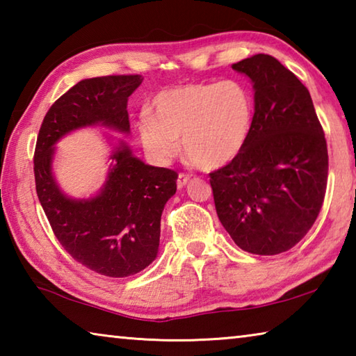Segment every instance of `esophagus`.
<instances>
[{
    "instance_id": "1",
    "label": "esophagus",
    "mask_w": 356,
    "mask_h": 356,
    "mask_svg": "<svg viewBox=\"0 0 356 356\" xmlns=\"http://www.w3.org/2000/svg\"><path fill=\"white\" fill-rule=\"evenodd\" d=\"M188 180H190V176L188 174H184V172H180L179 174V177H177V188H184V186L188 184Z\"/></svg>"
}]
</instances>
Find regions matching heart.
<instances>
[{
  "label": "heart",
  "instance_id": "b5f03b06",
  "mask_svg": "<svg viewBox=\"0 0 356 356\" xmlns=\"http://www.w3.org/2000/svg\"><path fill=\"white\" fill-rule=\"evenodd\" d=\"M254 114V95L243 81L184 84L155 95L138 120V136L156 165H170L182 140L193 163L218 170L242 154Z\"/></svg>",
  "mask_w": 356,
  "mask_h": 356
}]
</instances>
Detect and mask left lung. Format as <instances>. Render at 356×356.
<instances>
[{"instance_id": "left-lung-1", "label": "left lung", "mask_w": 356, "mask_h": 356, "mask_svg": "<svg viewBox=\"0 0 356 356\" xmlns=\"http://www.w3.org/2000/svg\"><path fill=\"white\" fill-rule=\"evenodd\" d=\"M254 89V125L236 160L210 172L216 215L243 251L291 250L314 225L328 179V150L309 91L270 55L232 64Z\"/></svg>"}]
</instances>
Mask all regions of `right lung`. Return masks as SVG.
Listing matches in <instances>:
<instances>
[{
  "label": "right lung",
  "instance_id": "1",
  "mask_svg": "<svg viewBox=\"0 0 356 356\" xmlns=\"http://www.w3.org/2000/svg\"><path fill=\"white\" fill-rule=\"evenodd\" d=\"M141 83V75L81 80L51 105L35 143V191L53 232L76 262L110 278L141 272L156 257L161 212L177 190V172L146 165L120 141L102 190L72 200L56 184L51 163L55 144L74 130L105 125L129 134L127 102Z\"/></svg>",
  "mask_w": 356,
  "mask_h": 356
}]
</instances>
